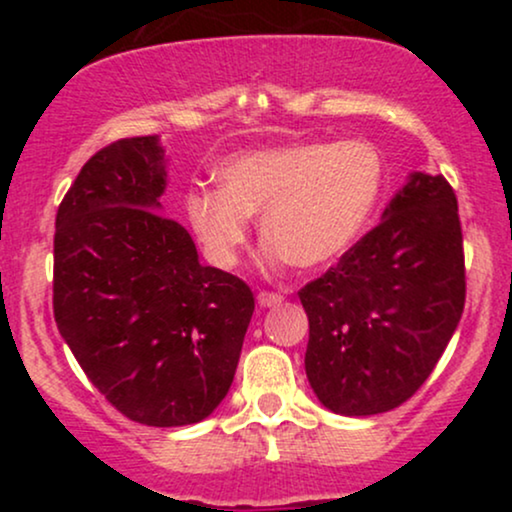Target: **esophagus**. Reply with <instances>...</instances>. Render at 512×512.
Wrapping results in <instances>:
<instances>
[{
	"mask_svg": "<svg viewBox=\"0 0 512 512\" xmlns=\"http://www.w3.org/2000/svg\"><path fill=\"white\" fill-rule=\"evenodd\" d=\"M281 301H284V296L272 291H260V296H257V303H260L262 308H276V305H281Z\"/></svg>",
	"mask_w": 512,
	"mask_h": 512,
	"instance_id": "obj_1",
	"label": "esophagus"
}]
</instances>
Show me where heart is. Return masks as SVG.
Instances as JSON below:
<instances>
[{
	"instance_id": "heart-1",
	"label": "heart",
	"mask_w": 512,
	"mask_h": 512,
	"mask_svg": "<svg viewBox=\"0 0 512 512\" xmlns=\"http://www.w3.org/2000/svg\"><path fill=\"white\" fill-rule=\"evenodd\" d=\"M385 187V161L370 142H301L245 151L219 170L216 190H192L185 214L216 267H236L250 216L269 262L317 269L344 257L366 233Z\"/></svg>"
}]
</instances>
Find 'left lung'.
<instances>
[{
  "label": "left lung",
  "instance_id": "1",
  "mask_svg": "<svg viewBox=\"0 0 512 512\" xmlns=\"http://www.w3.org/2000/svg\"><path fill=\"white\" fill-rule=\"evenodd\" d=\"M298 296L310 322L305 373L327 409L373 416L407 402L464 310L462 228L448 180L411 173L383 221Z\"/></svg>",
  "mask_w": 512,
  "mask_h": 512
}]
</instances>
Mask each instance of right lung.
Listing matches in <instances>:
<instances>
[{
    "instance_id": "obj_1",
    "label": "right lung",
    "mask_w": 512,
    "mask_h": 512,
    "mask_svg": "<svg viewBox=\"0 0 512 512\" xmlns=\"http://www.w3.org/2000/svg\"><path fill=\"white\" fill-rule=\"evenodd\" d=\"M158 137L86 161L55 221L52 308L98 392L144 426L207 419L228 395L255 298L238 276L199 264L195 240L161 214Z\"/></svg>"
}]
</instances>
